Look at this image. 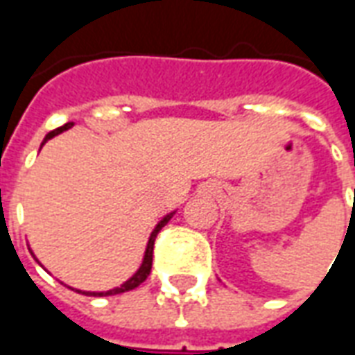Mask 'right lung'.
<instances>
[{
	"label": "right lung",
	"instance_id": "add662e5",
	"mask_svg": "<svg viewBox=\"0 0 355 355\" xmlns=\"http://www.w3.org/2000/svg\"><path fill=\"white\" fill-rule=\"evenodd\" d=\"M73 123L70 121V123H64L62 127H58V129H55V131H51L49 135L45 137V140H43V142H47L49 139H53V137H55V135H58V132H62V131H66V129H70ZM171 216H173V213L165 216L162 223L155 226V230L152 232V236H150V239H148V247H146V253H144V261H142V266L139 268V272L132 275L129 282H125L121 287H116V289L106 291V293H83V295H89V297H108V295H119V293H125V291H131V289H135V287H139L140 283L144 282L148 275H150V272H152V254H154V241H155V238H157L159 230H162L165 224L169 223ZM78 293H80V291H78Z\"/></svg>",
	"mask_w": 355,
	"mask_h": 355
}]
</instances>
